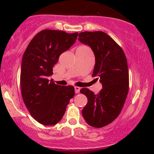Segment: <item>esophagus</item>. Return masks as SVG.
I'll return each mask as SVG.
<instances>
[{
    "label": "esophagus",
    "instance_id": "esophagus-1",
    "mask_svg": "<svg viewBox=\"0 0 154 154\" xmlns=\"http://www.w3.org/2000/svg\"><path fill=\"white\" fill-rule=\"evenodd\" d=\"M75 88V92L76 94H78V93H79L80 92V90H81V88H80L79 87H77V86H75V87L74 88Z\"/></svg>",
    "mask_w": 154,
    "mask_h": 154
}]
</instances>
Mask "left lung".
<instances>
[{"label": "left lung", "mask_w": 154, "mask_h": 154, "mask_svg": "<svg viewBox=\"0 0 154 154\" xmlns=\"http://www.w3.org/2000/svg\"><path fill=\"white\" fill-rule=\"evenodd\" d=\"M79 41L91 48L95 57L92 76L100 80L102 89L97 94L88 88L81 92L88 98L82 115L88 125L102 128L112 123L121 113L129 89L128 62L123 50L102 31H85Z\"/></svg>", "instance_id": "obj_1"}]
</instances>
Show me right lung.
<instances>
[{
	"label": "right lung",
	"instance_id": "1",
	"mask_svg": "<svg viewBox=\"0 0 154 154\" xmlns=\"http://www.w3.org/2000/svg\"><path fill=\"white\" fill-rule=\"evenodd\" d=\"M79 33L45 29L38 33L25 50L21 66L23 100L33 119L44 125H53L62 119L73 86L56 85L48 77L60 54L76 41Z\"/></svg>",
	"mask_w": 154,
	"mask_h": 154
}]
</instances>
